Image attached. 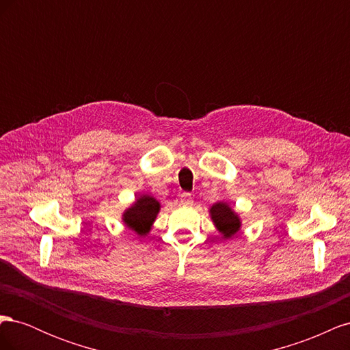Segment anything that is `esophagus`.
I'll list each match as a JSON object with an SVG mask.
<instances>
[{
  "label": "esophagus",
  "instance_id": "34e87169",
  "mask_svg": "<svg viewBox=\"0 0 350 350\" xmlns=\"http://www.w3.org/2000/svg\"><path fill=\"white\" fill-rule=\"evenodd\" d=\"M181 204H184V206H193V197H191V194L184 193L181 196Z\"/></svg>",
  "mask_w": 350,
  "mask_h": 350
}]
</instances>
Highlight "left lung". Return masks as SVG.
Returning <instances> with one entry per match:
<instances>
[{"mask_svg": "<svg viewBox=\"0 0 350 350\" xmlns=\"http://www.w3.org/2000/svg\"><path fill=\"white\" fill-rule=\"evenodd\" d=\"M208 215L220 237L225 241L232 239L241 232V216L229 206L228 201H217V203L211 204L208 208Z\"/></svg>", "mask_w": 350, "mask_h": 350, "instance_id": "1", "label": "left lung"}]
</instances>
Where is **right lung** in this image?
I'll use <instances>...</instances> for the list:
<instances>
[{
  "instance_id": "1",
  "label": "right lung",
  "mask_w": 350,
  "mask_h": 350,
  "mask_svg": "<svg viewBox=\"0 0 350 350\" xmlns=\"http://www.w3.org/2000/svg\"><path fill=\"white\" fill-rule=\"evenodd\" d=\"M161 211V203L150 194H140L122 211V224L139 237L149 235Z\"/></svg>"
}]
</instances>
